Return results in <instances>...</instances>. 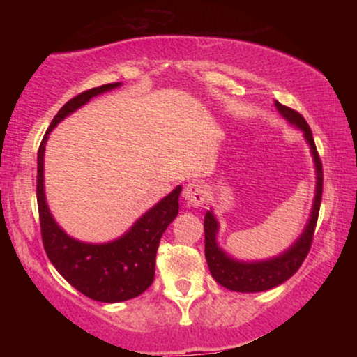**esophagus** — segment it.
<instances>
[{"instance_id":"obj_1","label":"esophagus","mask_w":357,"mask_h":357,"mask_svg":"<svg viewBox=\"0 0 357 357\" xmlns=\"http://www.w3.org/2000/svg\"><path fill=\"white\" fill-rule=\"evenodd\" d=\"M206 196H208L206 186H204L202 181L188 183L183 191V198L186 199V203L190 204V206H202L204 199H206Z\"/></svg>"}]
</instances>
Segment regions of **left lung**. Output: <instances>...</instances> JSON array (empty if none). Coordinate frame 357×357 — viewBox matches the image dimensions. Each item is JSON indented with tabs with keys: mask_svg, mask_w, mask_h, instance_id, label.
Here are the masks:
<instances>
[{
	"mask_svg": "<svg viewBox=\"0 0 357 357\" xmlns=\"http://www.w3.org/2000/svg\"><path fill=\"white\" fill-rule=\"evenodd\" d=\"M278 112L284 116L287 121L296 124L304 130V136L309 142L310 151H312L315 171H317V190H315V199L312 206V215H310L309 225L305 227V231L302 233L294 247H290L280 257L270 258L265 261H236L233 258L227 257L223 250L218 248L216 245V231H218V223H216L215 216L211 211H206L204 215V255H206L208 267L213 278L223 285L225 289L235 290V292H264V290L273 289V287L284 284L289 280L294 273L301 268L304 264L307 253L310 252L314 240L315 225L319 218V208H321L322 199V184H324V173H322V162L319 158L317 147H315L312 130L309 124L297 110L282 105L280 102H275Z\"/></svg>",
	"mask_w": 357,
	"mask_h": 357,
	"instance_id": "1",
	"label": "left lung"
}]
</instances>
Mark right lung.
<instances>
[{
  "label": "right lung",
  "mask_w": 357,
  "mask_h": 357,
  "mask_svg": "<svg viewBox=\"0 0 357 357\" xmlns=\"http://www.w3.org/2000/svg\"><path fill=\"white\" fill-rule=\"evenodd\" d=\"M119 85L121 84L116 82L85 90L59 110L40 144L36 173V202L42 241L53 267L80 294L92 301L109 304L141 296L153 284L159 240L171 221L178 216L181 186L176 188L171 195L142 215L119 240L104 245L82 243L61 230L48 210L43 192V153L48 134L60 121L87 104L92 97Z\"/></svg>",
  "instance_id": "1"
}]
</instances>
